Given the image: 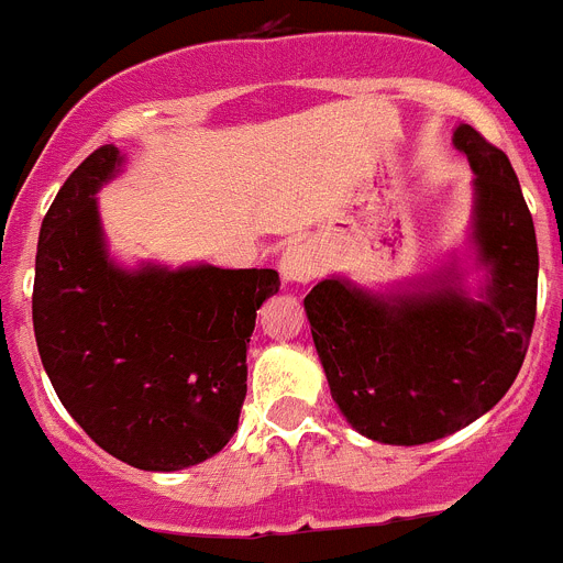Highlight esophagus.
<instances>
[{"label": "esophagus", "instance_id": "esophagus-1", "mask_svg": "<svg viewBox=\"0 0 563 563\" xmlns=\"http://www.w3.org/2000/svg\"><path fill=\"white\" fill-rule=\"evenodd\" d=\"M278 271H282V276H285L287 282H299V285H305V282L319 276V250L310 242H292L290 247L282 253V258H278Z\"/></svg>", "mask_w": 563, "mask_h": 563}]
</instances>
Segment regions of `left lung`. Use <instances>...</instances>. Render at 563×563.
<instances>
[{
    "label": "left lung",
    "instance_id": "obj_1",
    "mask_svg": "<svg viewBox=\"0 0 563 563\" xmlns=\"http://www.w3.org/2000/svg\"><path fill=\"white\" fill-rule=\"evenodd\" d=\"M453 144L475 173L470 242L487 271L478 299L455 264L396 292L333 276L305 299L333 401L382 444H427L482 419L516 382L536 324V228L510 158L470 124Z\"/></svg>",
    "mask_w": 563,
    "mask_h": 563
}]
</instances>
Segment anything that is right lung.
<instances>
[{
	"label": "right lung",
	"instance_id": "1",
	"mask_svg": "<svg viewBox=\"0 0 563 563\" xmlns=\"http://www.w3.org/2000/svg\"><path fill=\"white\" fill-rule=\"evenodd\" d=\"M122 162L117 144H102L53 199L36 247L33 333L76 424L113 459L173 473L233 439L256 310L282 282L256 267L110 262L96 194Z\"/></svg>",
	"mask_w": 563,
	"mask_h": 563
}]
</instances>
